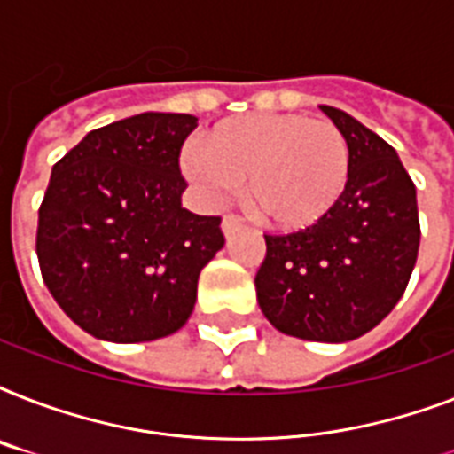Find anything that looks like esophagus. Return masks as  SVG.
<instances>
[{"label":"esophagus","instance_id":"34e87169","mask_svg":"<svg viewBox=\"0 0 454 454\" xmlns=\"http://www.w3.org/2000/svg\"><path fill=\"white\" fill-rule=\"evenodd\" d=\"M240 228H242V221H240V216H235V214H226V216H223V221H221V231H223V235H226V238H231L233 233H238Z\"/></svg>","mask_w":454,"mask_h":454}]
</instances>
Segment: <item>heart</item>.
<instances>
[{
  "label": "heart",
  "instance_id": "heart-1",
  "mask_svg": "<svg viewBox=\"0 0 454 454\" xmlns=\"http://www.w3.org/2000/svg\"><path fill=\"white\" fill-rule=\"evenodd\" d=\"M184 171L212 200L245 181V202L256 219L297 231L317 223L339 202L351 148L327 120L254 113L212 127L202 148L185 151Z\"/></svg>",
  "mask_w": 454,
  "mask_h": 454
}]
</instances>
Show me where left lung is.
I'll list each match as a JSON object with an SVG mask.
<instances>
[{"label": "left lung", "mask_w": 454, "mask_h": 454, "mask_svg": "<svg viewBox=\"0 0 454 454\" xmlns=\"http://www.w3.org/2000/svg\"><path fill=\"white\" fill-rule=\"evenodd\" d=\"M320 110L348 141V184L317 223L263 235L266 259L254 285L276 330L337 344L363 337L394 310L422 231L415 184L394 148L344 110Z\"/></svg>", "instance_id": "left-lung-1"}]
</instances>
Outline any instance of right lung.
Returning a JSON list of instances; mask_svg holds the SVG:
<instances>
[{"label":"right lung","instance_id":"add662e5","mask_svg":"<svg viewBox=\"0 0 454 454\" xmlns=\"http://www.w3.org/2000/svg\"><path fill=\"white\" fill-rule=\"evenodd\" d=\"M198 117L141 113L89 131L53 164L39 205L44 285L84 332L115 344L181 330L200 270L223 247L221 216L181 205L178 155Z\"/></svg>","mask_w":454,"mask_h":454}]
</instances>
